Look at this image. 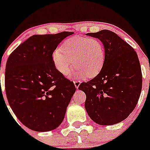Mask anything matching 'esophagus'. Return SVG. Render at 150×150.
<instances>
[{
  "label": "esophagus",
  "mask_w": 150,
  "mask_h": 150,
  "mask_svg": "<svg viewBox=\"0 0 150 150\" xmlns=\"http://www.w3.org/2000/svg\"><path fill=\"white\" fill-rule=\"evenodd\" d=\"M80 83H81L80 81H74V84H75V86L76 89H79V87L80 86Z\"/></svg>",
  "instance_id": "1"
}]
</instances>
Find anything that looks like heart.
<instances>
[{"mask_svg":"<svg viewBox=\"0 0 150 150\" xmlns=\"http://www.w3.org/2000/svg\"><path fill=\"white\" fill-rule=\"evenodd\" d=\"M55 68L61 75H67L74 66L77 72L86 78H93L101 71L105 61V48L100 40L86 36L67 39L61 47L52 54Z\"/></svg>","mask_w":150,"mask_h":150,"instance_id":"obj_1","label":"heart"}]
</instances>
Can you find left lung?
Here are the masks:
<instances>
[{
  "mask_svg": "<svg viewBox=\"0 0 150 150\" xmlns=\"http://www.w3.org/2000/svg\"><path fill=\"white\" fill-rule=\"evenodd\" d=\"M99 39L105 48L102 70L79 89L86 95L85 107L90 118L101 125L121 122L135 109L142 91V75L139 57L128 43L103 29L87 33Z\"/></svg>",
  "mask_w": 150,
  "mask_h": 150,
  "instance_id": "8db88e82",
  "label": "left lung"
}]
</instances>
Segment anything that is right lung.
<instances>
[{"label": "right lung", "instance_id": "add662e5", "mask_svg": "<svg viewBox=\"0 0 150 150\" xmlns=\"http://www.w3.org/2000/svg\"><path fill=\"white\" fill-rule=\"evenodd\" d=\"M73 33L34 35L8 57L6 96L18 119L29 129L48 132L63 121L75 86L57 70L52 54Z\"/></svg>", "mask_w": 150, "mask_h": 150}]
</instances>
